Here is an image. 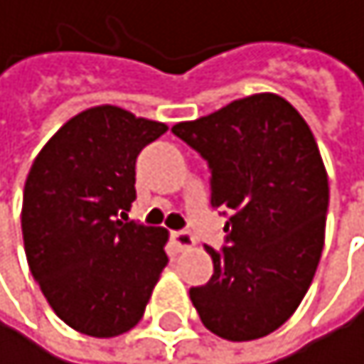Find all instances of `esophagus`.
Instances as JSON below:
<instances>
[{"instance_id": "1", "label": "esophagus", "mask_w": 364, "mask_h": 364, "mask_svg": "<svg viewBox=\"0 0 364 364\" xmlns=\"http://www.w3.org/2000/svg\"><path fill=\"white\" fill-rule=\"evenodd\" d=\"M170 237H172V245L176 251H186V249L194 247V235L190 231H172Z\"/></svg>"}]
</instances>
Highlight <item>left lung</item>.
<instances>
[{"label": "left lung", "mask_w": 364, "mask_h": 364, "mask_svg": "<svg viewBox=\"0 0 364 364\" xmlns=\"http://www.w3.org/2000/svg\"><path fill=\"white\" fill-rule=\"evenodd\" d=\"M172 133L207 161L225 247H205L214 275L190 288L203 326L227 341L275 332L297 310L326 237L328 174L297 109L275 93L233 100Z\"/></svg>", "instance_id": "obj_1"}]
</instances>
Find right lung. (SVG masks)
<instances>
[{
	"label": "right lung",
	"instance_id": "right-lung-1",
	"mask_svg": "<svg viewBox=\"0 0 364 364\" xmlns=\"http://www.w3.org/2000/svg\"><path fill=\"white\" fill-rule=\"evenodd\" d=\"M166 131L119 107L87 109L43 146L26 178L30 273L52 310L87 336L135 328L168 264V231L127 216L137 155Z\"/></svg>",
	"mask_w": 364,
	"mask_h": 364
}]
</instances>
